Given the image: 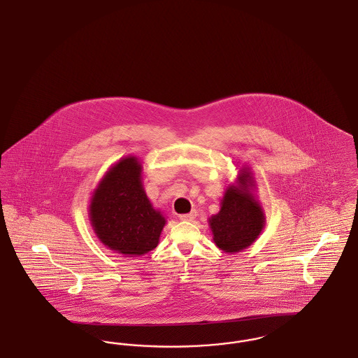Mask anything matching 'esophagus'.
<instances>
[{"label":"esophagus","mask_w":358,"mask_h":358,"mask_svg":"<svg viewBox=\"0 0 358 358\" xmlns=\"http://www.w3.org/2000/svg\"><path fill=\"white\" fill-rule=\"evenodd\" d=\"M196 217H197V212L196 210H192L190 213H185V215L180 216V219L184 220V222H193Z\"/></svg>","instance_id":"1"}]
</instances>
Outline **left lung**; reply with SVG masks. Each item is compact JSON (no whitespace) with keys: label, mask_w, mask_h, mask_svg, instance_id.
Here are the masks:
<instances>
[{"label":"left lung","mask_w":358,"mask_h":358,"mask_svg":"<svg viewBox=\"0 0 358 358\" xmlns=\"http://www.w3.org/2000/svg\"><path fill=\"white\" fill-rule=\"evenodd\" d=\"M255 187L250 166H241L236 181L224 192L219 213L208 219L215 244L227 254L248 248L264 229L266 216Z\"/></svg>","instance_id":"8db88e82"}]
</instances>
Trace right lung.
I'll return each instance as SVG.
<instances>
[{"label": "right lung", "instance_id": "1", "mask_svg": "<svg viewBox=\"0 0 358 358\" xmlns=\"http://www.w3.org/2000/svg\"><path fill=\"white\" fill-rule=\"evenodd\" d=\"M88 216L103 245L129 257L154 250L166 224L146 196L136 155L120 158L104 173L90 199Z\"/></svg>", "mask_w": 358, "mask_h": 358}]
</instances>
